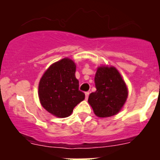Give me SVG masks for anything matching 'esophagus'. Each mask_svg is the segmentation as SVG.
Instances as JSON below:
<instances>
[{
  "label": "esophagus",
  "mask_w": 160,
  "mask_h": 160,
  "mask_svg": "<svg viewBox=\"0 0 160 160\" xmlns=\"http://www.w3.org/2000/svg\"><path fill=\"white\" fill-rule=\"evenodd\" d=\"M85 95H86V100H87L88 98H89V92H85Z\"/></svg>",
  "instance_id": "1"
}]
</instances>
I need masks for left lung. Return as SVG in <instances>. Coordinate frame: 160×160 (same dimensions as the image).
<instances>
[{"mask_svg":"<svg viewBox=\"0 0 160 160\" xmlns=\"http://www.w3.org/2000/svg\"><path fill=\"white\" fill-rule=\"evenodd\" d=\"M96 91L88 102L97 117H109L117 114L126 102L128 89L124 80L113 67L98 68L95 76Z\"/></svg>","mask_w":160,"mask_h":160,"instance_id":"obj_1","label":"left lung"}]
</instances>
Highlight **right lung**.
<instances>
[{
  "label": "right lung",
  "mask_w": 160,
  "mask_h": 160,
  "mask_svg": "<svg viewBox=\"0 0 160 160\" xmlns=\"http://www.w3.org/2000/svg\"><path fill=\"white\" fill-rule=\"evenodd\" d=\"M75 71L74 62L65 58L52 64L40 79L38 88L40 103L56 117H68L85 98V94L79 90Z\"/></svg>",
  "instance_id": "right-lung-1"
}]
</instances>
